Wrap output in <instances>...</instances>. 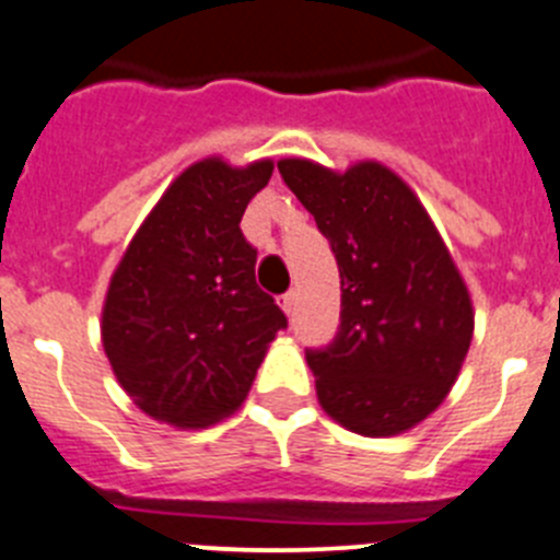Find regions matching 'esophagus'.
Listing matches in <instances>:
<instances>
[{
	"instance_id": "1",
	"label": "esophagus",
	"mask_w": 560,
	"mask_h": 560,
	"mask_svg": "<svg viewBox=\"0 0 560 560\" xmlns=\"http://www.w3.org/2000/svg\"><path fill=\"white\" fill-rule=\"evenodd\" d=\"M279 304H281V310L287 312V315H292V312H295V306H299V295H295V292H284V295H281L279 299Z\"/></svg>"
}]
</instances>
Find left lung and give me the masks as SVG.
<instances>
[{"instance_id": "obj_1", "label": "left lung", "mask_w": 560, "mask_h": 560, "mask_svg": "<svg viewBox=\"0 0 560 560\" xmlns=\"http://www.w3.org/2000/svg\"><path fill=\"white\" fill-rule=\"evenodd\" d=\"M279 173L340 268V331L324 351H306L317 401L357 435H401L460 374L475 335L466 281L424 203L380 161L337 173L281 159Z\"/></svg>"}]
</instances>
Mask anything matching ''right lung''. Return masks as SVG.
Here are the masks:
<instances>
[{"label": "right lung", "mask_w": 560, "mask_h": 560, "mask_svg": "<svg viewBox=\"0 0 560 560\" xmlns=\"http://www.w3.org/2000/svg\"><path fill=\"white\" fill-rule=\"evenodd\" d=\"M273 161L186 167L125 248L105 292L103 349L133 405L178 430L231 416L248 396L284 312L256 284L240 220Z\"/></svg>", "instance_id": "1"}]
</instances>
